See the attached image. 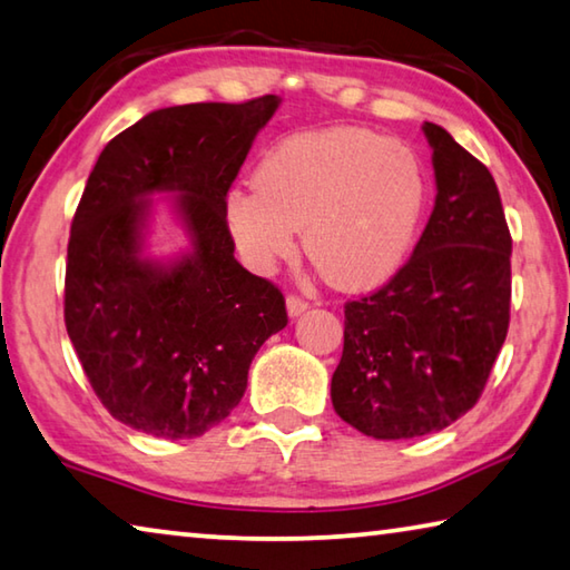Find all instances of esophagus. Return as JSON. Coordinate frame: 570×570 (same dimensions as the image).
<instances>
[{
  "label": "esophagus",
  "instance_id": "obj_1",
  "mask_svg": "<svg viewBox=\"0 0 570 570\" xmlns=\"http://www.w3.org/2000/svg\"><path fill=\"white\" fill-rule=\"evenodd\" d=\"M307 307H311V303H307L305 297H301V295H287V313H291L293 318H295V315H303V313L307 311Z\"/></svg>",
  "mask_w": 570,
  "mask_h": 570
}]
</instances>
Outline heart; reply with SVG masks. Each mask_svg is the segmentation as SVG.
Masks as SVG:
<instances>
[{
	"mask_svg": "<svg viewBox=\"0 0 570 570\" xmlns=\"http://www.w3.org/2000/svg\"><path fill=\"white\" fill-rule=\"evenodd\" d=\"M424 179L412 148L361 128L295 134L269 148L255 189H232L227 222L247 263L267 273L295 229L325 279L346 291L384 283L412 247Z\"/></svg>",
	"mask_w": 570,
	"mask_h": 570,
	"instance_id": "b5f03b06",
	"label": "heart"
}]
</instances>
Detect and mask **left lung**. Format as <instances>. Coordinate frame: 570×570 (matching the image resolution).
<instances>
[{
  "label": "left lung",
  "instance_id": "left-lung-1",
  "mask_svg": "<svg viewBox=\"0 0 570 570\" xmlns=\"http://www.w3.org/2000/svg\"><path fill=\"white\" fill-rule=\"evenodd\" d=\"M436 202L414 255L348 301L333 409L373 440L440 432L478 404L510 325L512 237L488 166L424 124Z\"/></svg>",
  "mask_w": 570,
  "mask_h": 570
}]
</instances>
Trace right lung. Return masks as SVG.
<instances>
[{
	"label": "right lung",
	"mask_w": 570,
	"mask_h": 570,
	"mask_svg": "<svg viewBox=\"0 0 570 570\" xmlns=\"http://www.w3.org/2000/svg\"><path fill=\"white\" fill-rule=\"evenodd\" d=\"M277 96L161 108L102 148L75 209L65 328L110 416L194 440L232 414L259 346L287 325L285 297L235 259L227 194ZM176 190L193 255L140 257L145 197Z\"/></svg>",
	"instance_id": "right-lung-1"
}]
</instances>
